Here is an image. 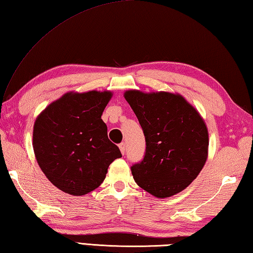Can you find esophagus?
I'll list each match as a JSON object with an SVG mask.
<instances>
[{"mask_svg":"<svg viewBox=\"0 0 253 253\" xmlns=\"http://www.w3.org/2000/svg\"><path fill=\"white\" fill-rule=\"evenodd\" d=\"M120 149H121V152L123 153V155H125V152H126V145H125V142L120 143Z\"/></svg>","mask_w":253,"mask_h":253,"instance_id":"esophagus-1","label":"esophagus"}]
</instances>
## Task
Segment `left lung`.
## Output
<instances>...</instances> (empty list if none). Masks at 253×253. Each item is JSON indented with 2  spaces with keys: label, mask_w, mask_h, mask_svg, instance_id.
I'll return each instance as SVG.
<instances>
[{
  "label": "left lung",
  "mask_w": 253,
  "mask_h": 253,
  "mask_svg": "<svg viewBox=\"0 0 253 253\" xmlns=\"http://www.w3.org/2000/svg\"><path fill=\"white\" fill-rule=\"evenodd\" d=\"M126 101L146 139L143 159L130 168L141 189L160 199L180 193L196 179L209 151V131L194 107L179 94L127 91Z\"/></svg>",
  "instance_id": "1"
}]
</instances>
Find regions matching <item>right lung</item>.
I'll list each match as a JSON object with an SVG mask.
<instances>
[{
    "label": "right lung",
    "mask_w": 253,
    "mask_h": 253,
    "mask_svg": "<svg viewBox=\"0 0 253 253\" xmlns=\"http://www.w3.org/2000/svg\"><path fill=\"white\" fill-rule=\"evenodd\" d=\"M111 92L67 93L35 122L34 152L54 186L74 196L95 190L111 163L122 157L102 121Z\"/></svg>",
    "instance_id": "1"
}]
</instances>
